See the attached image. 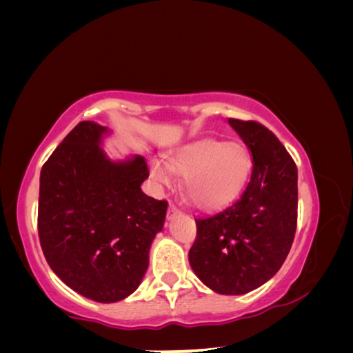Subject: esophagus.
I'll return each mask as SVG.
<instances>
[{
    "instance_id": "esophagus-1",
    "label": "esophagus",
    "mask_w": 353,
    "mask_h": 353,
    "mask_svg": "<svg viewBox=\"0 0 353 353\" xmlns=\"http://www.w3.org/2000/svg\"><path fill=\"white\" fill-rule=\"evenodd\" d=\"M177 214H181V210H179L177 207H174V205H171L170 207V210H168V219L171 221L172 218H176Z\"/></svg>"
}]
</instances>
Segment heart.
Wrapping results in <instances>:
<instances>
[{
    "instance_id": "obj_1",
    "label": "heart",
    "mask_w": 353,
    "mask_h": 353,
    "mask_svg": "<svg viewBox=\"0 0 353 353\" xmlns=\"http://www.w3.org/2000/svg\"><path fill=\"white\" fill-rule=\"evenodd\" d=\"M252 157L243 143L202 139L187 143L166 155V163L154 159L151 176L170 185L172 172L183 177L187 199L201 210H216L230 204L246 185Z\"/></svg>"
}]
</instances>
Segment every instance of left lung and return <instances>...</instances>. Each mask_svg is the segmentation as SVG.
<instances>
[{
  "label": "left lung",
  "instance_id": "1",
  "mask_svg": "<svg viewBox=\"0 0 353 353\" xmlns=\"http://www.w3.org/2000/svg\"><path fill=\"white\" fill-rule=\"evenodd\" d=\"M252 154V174L240 199L198 218L191 270L218 294L238 296L276 276L297 225V168L270 129L229 118Z\"/></svg>",
  "mask_w": 353,
  "mask_h": 353
}]
</instances>
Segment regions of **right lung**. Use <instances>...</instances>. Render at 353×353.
<instances>
[{
	"label": "right lung",
	"mask_w": 353,
	"mask_h": 353,
	"mask_svg": "<svg viewBox=\"0 0 353 353\" xmlns=\"http://www.w3.org/2000/svg\"><path fill=\"white\" fill-rule=\"evenodd\" d=\"M107 135L110 130L94 121L77 124L41 168L39 196L48 265L71 290L101 303L139 288L168 208L141 191L149 176L141 155L107 157Z\"/></svg>",
	"instance_id": "obj_1"
}]
</instances>
